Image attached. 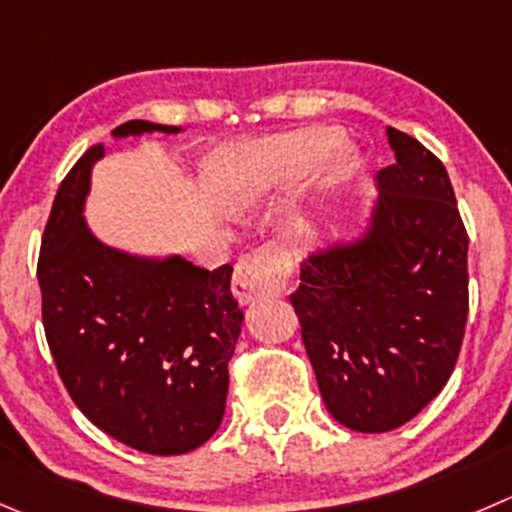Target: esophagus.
<instances>
[{"instance_id":"1","label":"esophagus","mask_w":512,"mask_h":512,"mask_svg":"<svg viewBox=\"0 0 512 512\" xmlns=\"http://www.w3.org/2000/svg\"><path fill=\"white\" fill-rule=\"evenodd\" d=\"M290 272L292 260L285 250L275 245L260 247L237 265L235 277H232V295L242 305H250L260 297L277 295L285 290Z\"/></svg>"}]
</instances>
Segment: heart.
<instances>
[{
  "label": "heart",
  "instance_id": "b5f03b06",
  "mask_svg": "<svg viewBox=\"0 0 512 512\" xmlns=\"http://www.w3.org/2000/svg\"><path fill=\"white\" fill-rule=\"evenodd\" d=\"M357 155L332 127H302L275 137L225 147L207 160L210 192L232 210H247L290 192L315 172L317 195L327 197L355 175Z\"/></svg>",
  "mask_w": 512,
  "mask_h": 512
}]
</instances>
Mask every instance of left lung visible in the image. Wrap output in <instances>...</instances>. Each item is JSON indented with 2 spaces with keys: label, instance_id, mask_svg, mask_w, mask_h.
Returning a JSON list of instances; mask_svg holds the SVG:
<instances>
[{
  "label": "left lung",
  "instance_id": "8db88e82",
  "mask_svg": "<svg viewBox=\"0 0 512 512\" xmlns=\"http://www.w3.org/2000/svg\"><path fill=\"white\" fill-rule=\"evenodd\" d=\"M395 165L377 172L360 235L327 237L290 295L332 418L388 433L445 388L468 320V232L443 162L388 127Z\"/></svg>",
  "mask_w": 512,
  "mask_h": 512
}]
</instances>
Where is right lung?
Returning a JSON list of instances; mask_svg holds the SVG:
<instances>
[{
	"instance_id": "right-lung-1",
	"label": "right lung",
	"mask_w": 512,
	"mask_h": 512,
	"mask_svg": "<svg viewBox=\"0 0 512 512\" xmlns=\"http://www.w3.org/2000/svg\"><path fill=\"white\" fill-rule=\"evenodd\" d=\"M180 127L130 119L112 137ZM92 145L54 197L37 280L49 350L74 405L119 443L182 455L215 435L225 415L227 362L245 315L232 267L202 270L180 255H135L104 245L84 220Z\"/></svg>"
}]
</instances>
